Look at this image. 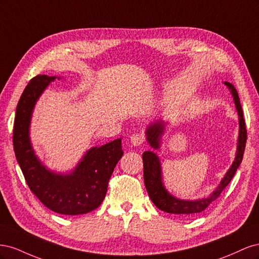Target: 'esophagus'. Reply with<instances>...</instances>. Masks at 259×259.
Returning <instances> with one entry per match:
<instances>
[{"instance_id":"1","label":"esophagus","mask_w":259,"mask_h":259,"mask_svg":"<svg viewBox=\"0 0 259 259\" xmlns=\"http://www.w3.org/2000/svg\"><path fill=\"white\" fill-rule=\"evenodd\" d=\"M144 143V136L142 134H133L131 136V144L133 146H140Z\"/></svg>"}]
</instances>
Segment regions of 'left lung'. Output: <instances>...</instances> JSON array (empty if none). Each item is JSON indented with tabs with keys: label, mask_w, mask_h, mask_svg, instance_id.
Here are the masks:
<instances>
[{
	"label": "left lung",
	"mask_w": 259,
	"mask_h": 259,
	"mask_svg": "<svg viewBox=\"0 0 259 259\" xmlns=\"http://www.w3.org/2000/svg\"><path fill=\"white\" fill-rule=\"evenodd\" d=\"M224 84L228 88L232 94L234 105H236L238 115H239V136H238V146L237 153L232 165L225 174L222 179L221 184L217 186L216 189L211 192L208 197L198 199V200H182L170 194L163 184L162 178V168L161 161L156 153L153 151H145L143 153V162H144V180L147 192L150 197L154 205L161 210L166 211L169 214H177L183 216H192L194 214L201 213L204 210L210 203H213L225 188L231 182L232 177L236 174V171L243 159L244 153L245 144H246V127L245 122L243 119L242 107L240 104V98L237 90L229 82H224ZM166 122L155 121L152 122L146 130V138L148 144L150 145L155 150H160L162 136L165 131Z\"/></svg>",
	"instance_id": "8db88e82"
}]
</instances>
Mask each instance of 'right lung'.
<instances>
[{
    "label": "right lung",
    "mask_w": 259,
    "mask_h": 259,
    "mask_svg": "<svg viewBox=\"0 0 259 259\" xmlns=\"http://www.w3.org/2000/svg\"><path fill=\"white\" fill-rule=\"evenodd\" d=\"M59 76L36 75L23 91L16 109L13 143L26 182L43 204L62 215H81L97 208L104 201L108 183L122 158L121 138L85 152L69 173H57L37 158L30 140V123L37 99Z\"/></svg>",
    "instance_id": "add662e5"
}]
</instances>
